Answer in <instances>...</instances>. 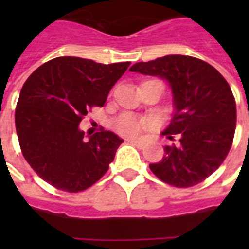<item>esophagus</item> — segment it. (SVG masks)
<instances>
[{"instance_id": "obj_1", "label": "esophagus", "mask_w": 249, "mask_h": 249, "mask_svg": "<svg viewBox=\"0 0 249 249\" xmlns=\"http://www.w3.org/2000/svg\"><path fill=\"white\" fill-rule=\"evenodd\" d=\"M129 143H132L134 144V146H137V147H140V148H143L144 147V142L143 141H141V140H134V138H132V140H128Z\"/></svg>"}]
</instances>
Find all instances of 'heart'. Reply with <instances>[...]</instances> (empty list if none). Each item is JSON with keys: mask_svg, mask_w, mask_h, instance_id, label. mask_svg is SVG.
<instances>
[{"mask_svg": "<svg viewBox=\"0 0 249 249\" xmlns=\"http://www.w3.org/2000/svg\"><path fill=\"white\" fill-rule=\"evenodd\" d=\"M152 121L146 117H140L132 113H124L115 121V129L123 136H138L142 130L148 129Z\"/></svg>", "mask_w": 249, "mask_h": 249, "instance_id": "b5f03b06", "label": "heart"}]
</instances>
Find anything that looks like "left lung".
Listing matches in <instances>:
<instances>
[{"mask_svg": "<svg viewBox=\"0 0 249 249\" xmlns=\"http://www.w3.org/2000/svg\"><path fill=\"white\" fill-rule=\"evenodd\" d=\"M129 71L156 76L169 84L173 117L161 134L179 143L165 146V155L150 169L176 187L203 182L222 164L231 147L236 106L228 81L211 64L187 55H166L140 62Z\"/></svg>", "mask_w": 249, "mask_h": 249, "instance_id": "obj_1", "label": "left lung"}]
</instances>
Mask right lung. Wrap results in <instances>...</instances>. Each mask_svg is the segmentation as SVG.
Here are the masks:
<instances>
[{
  "instance_id": "right-lung-1",
  "label": "right lung",
  "mask_w": 249,
  "mask_h": 249,
  "mask_svg": "<svg viewBox=\"0 0 249 249\" xmlns=\"http://www.w3.org/2000/svg\"><path fill=\"white\" fill-rule=\"evenodd\" d=\"M130 62L102 64L59 56L38 67L21 88L15 126L24 159L44 181L79 193L108 170L124 141L102 130L85 138L79 124L91 107H103Z\"/></svg>"
}]
</instances>
